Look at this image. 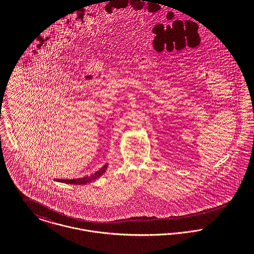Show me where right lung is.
I'll list each match as a JSON object with an SVG mask.
<instances>
[{
    "label": "right lung",
    "instance_id": "add662e5",
    "mask_svg": "<svg viewBox=\"0 0 254 254\" xmlns=\"http://www.w3.org/2000/svg\"><path fill=\"white\" fill-rule=\"evenodd\" d=\"M108 165H105L102 169H100L99 171H97L95 174L91 175V176H87V177H84V178H81V179H72V180H64V179H58L56 181L63 182V183H66V184H74V185H82V184H87L89 182L94 181L96 179H98L100 176H102L106 169H107Z\"/></svg>",
    "mask_w": 254,
    "mask_h": 254
}]
</instances>
